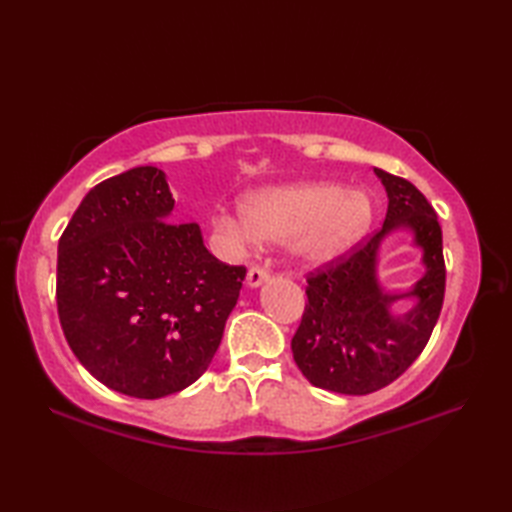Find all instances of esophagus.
<instances>
[{"label": "esophagus", "mask_w": 512, "mask_h": 512, "mask_svg": "<svg viewBox=\"0 0 512 512\" xmlns=\"http://www.w3.org/2000/svg\"><path fill=\"white\" fill-rule=\"evenodd\" d=\"M266 281H268V270L266 268L253 266L248 270V275H246V286L248 288H259V286H264Z\"/></svg>", "instance_id": "obj_1"}]
</instances>
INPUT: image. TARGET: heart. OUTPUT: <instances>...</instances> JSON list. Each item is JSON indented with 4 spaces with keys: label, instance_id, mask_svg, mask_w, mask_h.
<instances>
[{
    "label": "heart",
    "instance_id": "1",
    "mask_svg": "<svg viewBox=\"0 0 512 512\" xmlns=\"http://www.w3.org/2000/svg\"><path fill=\"white\" fill-rule=\"evenodd\" d=\"M239 209L217 211L215 231L239 246L257 239L286 242L288 255L301 266H321L341 257L374 222L372 198L334 182L266 187L246 193Z\"/></svg>",
    "mask_w": 512,
    "mask_h": 512
}]
</instances>
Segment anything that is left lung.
<instances>
[{
    "mask_svg": "<svg viewBox=\"0 0 512 512\" xmlns=\"http://www.w3.org/2000/svg\"><path fill=\"white\" fill-rule=\"evenodd\" d=\"M387 191V215L365 246L325 273L308 279V303L292 356L314 387L363 396L385 387L416 361L436 328L444 299V257L438 217L427 198L405 178L374 169ZM407 232L421 250L423 275L405 291L379 281L386 239ZM409 300L407 311H394Z\"/></svg>",
    "mask_w": 512,
    "mask_h": 512,
    "instance_id": "1",
    "label": "left lung"
}]
</instances>
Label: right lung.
<instances>
[{
	"mask_svg": "<svg viewBox=\"0 0 512 512\" xmlns=\"http://www.w3.org/2000/svg\"><path fill=\"white\" fill-rule=\"evenodd\" d=\"M165 173L134 167L96 184L59 239L57 308L74 356L103 385L162 398L195 383L220 347L246 277L173 224Z\"/></svg>",
	"mask_w": 512,
	"mask_h": 512,
	"instance_id": "obj_1",
	"label": "right lung"
}]
</instances>
